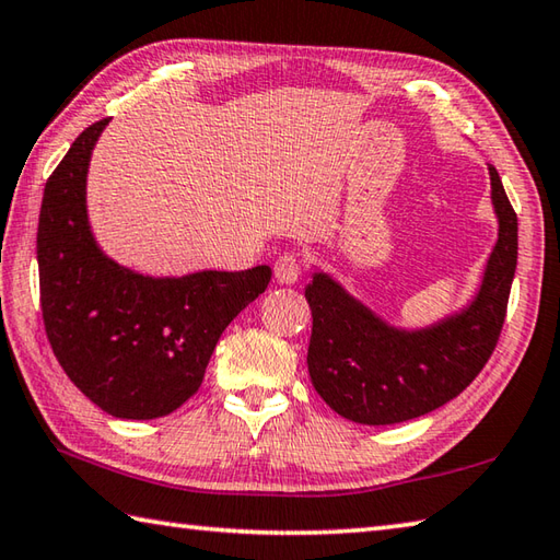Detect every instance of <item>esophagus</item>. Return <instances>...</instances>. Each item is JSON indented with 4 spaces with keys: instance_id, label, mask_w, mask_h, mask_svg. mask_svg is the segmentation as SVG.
<instances>
[{
    "instance_id": "obj_1",
    "label": "esophagus",
    "mask_w": 560,
    "mask_h": 560,
    "mask_svg": "<svg viewBox=\"0 0 560 560\" xmlns=\"http://www.w3.org/2000/svg\"><path fill=\"white\" fill-rule=\"evenodd\" d=\"M273 277H277L279 283H295L301 277V259L293 252H283L273 261Z\"/></svg>"
}]
</instances>
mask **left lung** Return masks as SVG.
<instances>
[{
  "label": "left lung",
  "mask_w": 560,
  "mask_h": 560,
  "mask_svg": "<svg viewBox=\"0 0 560 560\" xmlns=\"http://www.w3.org/2000/svg\"><path fill=\"white\" fill-rule=\"evenodd\" d=\"M500 218L476 301L420 332L393 330L325 273L305 289L313 311L308 374L330 408L359 424H396L442 408L470 386L495 352L517 269V213L490 164Z\"/></svg>",
  "instance_id": "8db88e82"
}]
</instances>
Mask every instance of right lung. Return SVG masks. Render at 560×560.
Returning a JSON list of instances; mask_svg holds the SVG:
<instances>
[{
	"instance_id": "right-lung-1",
	"label": "right lung",
	"mask_w": 560,
	"mask_h": 560,
	"mask_svg": "<svg viewBox=\"0 0 560 560\" xmlns=\"http://www.w3.org/2000/svg\"><path fill=\"white\" fill-rule=\"evenodd\" d=\"M108 118L84 128L46 182L38 218L40 311L55 359L104 412L155 420L201 388L230 320L265 293L267 265L152 279L98 252L86 223V167Z\"/></svg>"
}]
</instances>
